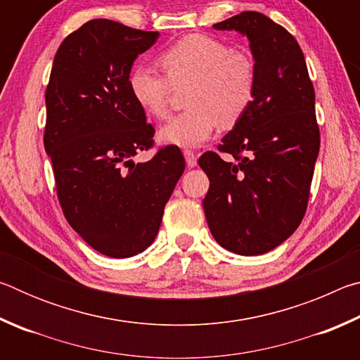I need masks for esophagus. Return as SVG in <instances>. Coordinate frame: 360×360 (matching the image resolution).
<instances>
[{
	"label": "esophagus",
	"mask_w": 360,
	"mask_h": 360,
	"mask_svg": "<svg viewBox=\"0 0 360 360\" xmlns=\"http://www.w3.org/2000/svg\"><path fill=\"white\" fill-rule=\"evenodd\" d=\"M184 157H186L187 167L193 168L195 165H197V154H195L193 150H188V149H186V150H184Z\"/></svg>",
	"instance_id": "obj_1"
}]
</instances>
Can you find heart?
<instances>
[{"label": "heart", "mask_w": 360, "mask_h": 360, "mask_svg": "<svg viewBox=\"0 0 360 360\" xmlns=\"http://www.w3.org/2000/svg\"><path fill=\"white\" fill-rule=\"evenodd\" d=\"M165 75L149 66L130 72L129 89L143 111L154 119L168 114L173 89L191 84L186 112L169 119L158 136L179 148H197L212 136L219 125L230 129L251 108L257 70L246 52L233 51L224 41L206 34H188L162 52Z\"/></svg>", "instance_id": "1"}]
</instances>
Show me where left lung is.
<instances>
[{"label": "left lung", "mask_w": 360, "mask_h": 360, "mask_svg": "<svg viewBox=\"0 0 360 360\" xmlns=\"http://www.w3.org/2000/svg\"><path fill=\"white\" fill-rule=\"evenodd\" d=\"M212 28L246 36L257 87L245 117L219 144L236 162L212 150L198 158L210 178L203 210L219 245L259 255L288 240L307 211L321 144L314 89L298 42L266 15L246 11Z\"/></svg>", "instance_id": "left-lung-1"}]
</instances>
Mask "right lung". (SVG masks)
I'll use <instances>...</instances> for the list:
<instances>
[{
    "label": "right lung",
    "instance_id": "right-lung-1",
    "mask_svg": "<svg viewBox=\"0 0 360 360\" xmlns=\"http://www.w3.org/2000/svg\"><path fill=\"white\" fill-rule=\"evenodd\" d=\"M157 38L108 19L84 23L60 44L46 89L44 148L63 214L87 245L114 259L152 245L186 168L173 144L133 160L154 144L155 130L129 77Z\"/></svg>",
    "mask_w": 360,
    "mask_h": 360
}]
</instances>
